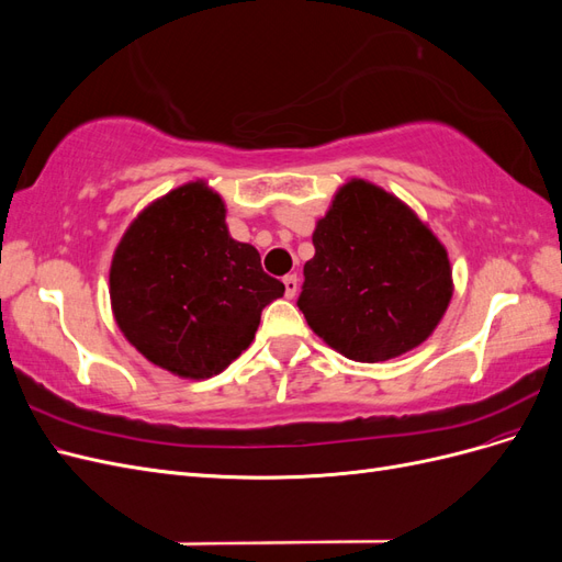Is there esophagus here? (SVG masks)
Segmentation results:
<instances>
[{"instance_id":"34e87169","label":"esophagus","mask_w":562,"mask_h":562,"mask_svg":"<svg viewBox=\"0 0 562 562\" xmlns=\"http://www.w3.org/2000/svg\"><path fill=\"white\" fill-rule=\"evenodd\" d=\"M283 283H285V297L293 300V297L297 295V288H300L297 274H288V277L283 279Z\"/></svg>"}]
</instances>
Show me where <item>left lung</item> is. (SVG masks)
<instances>
[{
  "label": "left lung",
  "mask_w": 562,
  "mask_h": 562,
  "mask_svg": "<svg viewBox=\"0 0 562 562\" xmlns=\"http://www.w3.org/2000/svg\"><path fill=\"white\" fill-rule=\"evenodd\" d=\"M312 241L297 307L347 359H396L443 318L452 297L448 250L382 187L359 178L339 187Z\"/></svg>",
  "instance_id": "8db88e82"
}]
</instances>
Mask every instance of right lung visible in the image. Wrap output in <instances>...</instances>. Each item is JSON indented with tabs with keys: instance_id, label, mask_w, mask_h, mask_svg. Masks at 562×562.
Segmentation results:
<instances>
[{
	"instance_id": "right-lung-1",
	"label": "right lung",
	"mask_w": 562,
	"mask_h": 562,
	"mask_svg": "<svg viewBox=\"0 0 562 562\" xmlns=\"http://www.w3.org/2000/svg\"><path fill=\"white\" fill-rule=\"evenodd\" d=\"M225 213L206 182H187L149 203L114 250L116 326L147 361L178 378L225 370L285 291L265 274L258 250L232 239Z\"/></svg>"
}]
</instances>
